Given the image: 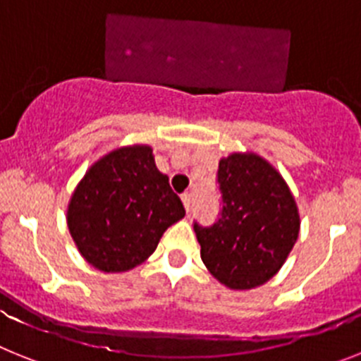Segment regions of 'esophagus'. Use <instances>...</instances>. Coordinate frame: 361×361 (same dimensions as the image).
<instances>
[{
    "mask_svg": "<svg viewBox=\"0 0 361 361\" xmlns=\"http://www.w3.org/2000/svg\"><path fill=\"white\" fill-rule=\"evenodd\" d=\"M181 202H183L185 211L189 212V211H190V194H189V192H183V194H181Z\"/></svg>",
    "mask_w": 361,
    "mask_h": 361,
    "instance_id": "esophagus-1",
    "label": "esophagus"
}]
</instances>
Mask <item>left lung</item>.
I'll return each instance as SVG.
<instances>
[{"mask_svg":"<svg viewBox=\"0 0 361 361\" xmlns=\"http://www.w3.org/2000/svg\"><path fill=\"white\" fill-rule=\"evenodd\" d=\"M221 218L194 224L205 267L219 283L249 290L280 271L300 234V212L280 172L256 152L219 159Z\"/></svg>","mask_w":361,"mask_h":361,"instance_id":"8db88e82","label":"left lung"}]
</instances>
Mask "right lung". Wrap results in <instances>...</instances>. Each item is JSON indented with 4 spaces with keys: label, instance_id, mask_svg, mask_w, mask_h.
<instances>
[{
    "label": "right lung",
    "instance_id": "add662e5",
    "mask_svg": "<svg viewBox=\"0 0 361 361\" xmlns=\"http://www.w3.org/2000/svg\"><path fill=\"white\" fill-rule=\"evenodd\" d=\"M185 216L152 147L125 145L94 161L72 192L67 225L80 255L102 272L145 262L163 233Z\"/></svg>",
    "mask_w": 361,
    "mask_h": 361
}]
</instances>
